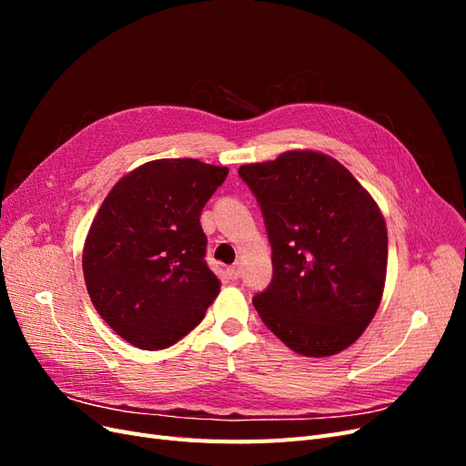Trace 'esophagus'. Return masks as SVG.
<instances>
[{"instance_id":"1","label":"esophagus","mask_w":466,"mask_h":466,"mask_svg":"<svg viewBox=\"0 0 466 466\" xmlns=\"http://www.w3.org/2000/svg\"><path fill=\"white\" fill-rule=\"evenodd\" d=\"M228 276H229L231 279H237L238 276H241V266H238V264L229 266V268H228Z\"/></svg>"}]
</instances>
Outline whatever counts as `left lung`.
Returning <instances> with one entry per match:
<instances>
[{
	"label": "left lung",
	"mask_w": 466,
	"mask_h": 466,
	"mask_svg": "<svg viewBox=\"0 0 466 466\" xmlns=\"http://www.w3.org/2000/svg\"><path fill=\"white\" fill-rule=\"evenodd\" d=\"M260 206L272 281L252 298L262 322L309 358L354 344L375 317L387 274V225L344 165L288 151L238 168Z\"/></svg>",
	"instance_id": "obj_1"
}]
</instances>
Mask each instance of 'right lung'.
Instances as JSON below:
<instances>
[{"mask_svg":"<svg viewBox=\"0 0 466 466\" xmlns=\"http://www.w3.org/2000/svg\"><path fill=\"white\" fill-rule=\"evenodd\" d=\"M228 167L157 159L108 192L83 248L89 298L108 327L142 350H163L198 327L219 293L200 216Z\"/></svg>","mask_w":466,"mask_h":466,"instance_id":"obj_1","label":"right lung"}]
</instances>
